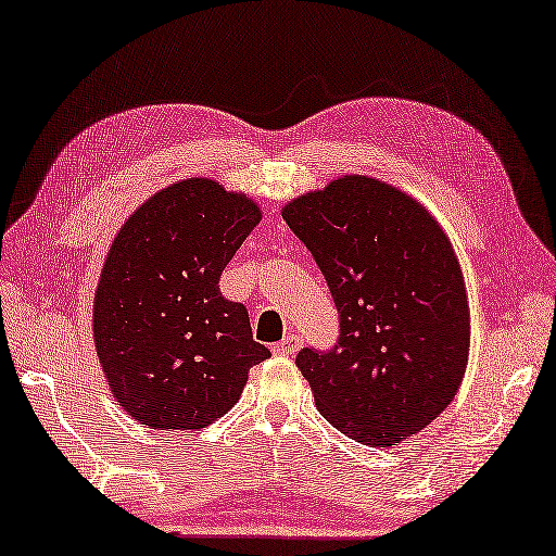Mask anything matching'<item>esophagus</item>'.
<instances>
[{"label": "esophagus", "instance_id": "obj_1", "mask_svg": "<svg viewBox=\"0 0 556 556\" xmlns=\"http://www.w3.org/2000/svg\"><path fill=\"white\" fill-rule=\"evenodd\" d=\"M302 349V337L300 334H288L282 337L278 344H274V354L278 356H292L294 351Z\"/></svg>", "mask_w": 556, "mask_h": 556}]
</instances>
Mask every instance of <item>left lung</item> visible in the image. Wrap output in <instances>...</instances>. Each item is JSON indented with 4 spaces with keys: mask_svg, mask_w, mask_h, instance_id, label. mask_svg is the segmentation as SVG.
I'll return each instance as SVG.
<instances>
[{
    "mask_svg": "<svg viewBox=\"0 0 556 556\" xmlns=\"http://www.w3.org/2000/svg\"><path fill=\"white\" fill-rule=\"evenodd\" d=\"M340 311L328 351L302 370L328 422L365 445H396L455 399L469 356V306L448 236L417 200L349 174L282 207Z\"/></svg>",
    "mask_w": 556,
    "mask_h": 556,
    "instance_id": "8db88e82",
    "label": "left lung"
}]
</instances>
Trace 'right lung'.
I'll use <instances>...</instances> for the list:
<instances>
[{"mask_svg": "<svg viewBox=\"0 0 556 556\" xmlns=\"http://www.w3.org/2000/svg\"><path fill=\"white\" fill-rule=\"evenodd\" d=\"M245 193L184 179L119 228L93 296V344L115 401L151 429H202L238 403L252 365L248 308L219 278L260 224Z\"/></svg>", "mask_w": 556, "mask_h": 556, "instance_id": "add662e5", "label": "right lung"}]
</instances>
